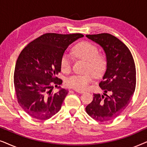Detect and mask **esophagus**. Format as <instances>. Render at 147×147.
<instances>
[{"mask_svg": "<svg viewBox=\"0 0 147 147\" xmlns=\"http://www.w3.org/2000/svg\"><path fill=\"white\" fill-rule=\"evenodd\" d=\"M74 91L78 92V93H80V94H83L84 93V91H82V90H76V89H74Z\"/></svg>", "mask_w": 147, "mask_h": 147, "instance_id": "esophagus-1", "label": "esophagus"}]
</instances>
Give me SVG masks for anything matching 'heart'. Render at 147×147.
<instances>
[{"label":"heart","mask_w":147,"mask_h":147,"mask_svg":"<svg viewBox=\"0 0 147 147\" xmlns=\"http://www.w3.org/2000/svg\"><path fill=\"white\" fill-rule=\"evenodd\" d=\"M98 52L97 47L88 41L81 42L74 47L72 53L74 57L86 61L85 71L87 74L74 75L67 78L65 82L67 86L76 90H86L93 80V76L99 78L103 75L107 67V60L105 55ZM60 63L64 73L71 71V61L67 54L62 56Z\"/></svg>","instance_id":"1"}]
</instances>
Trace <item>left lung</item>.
<instances>
[{
  "mask_svg": "<svg viewBox=\"0 0 147 147\" xmlns=\"http://www.w3.org/2000/svg\"><path fill=\"white\" fill-rule=\"evenodd\" d=\"M98 44L106 54L107 67L99 86L104 93L94 94L86 111L100 122L117 117L131 101L136 87V67L128 48L114 36L108 33L86 35Z\"/></svg>",
  "mask_w": 147,
  "mask_h": 147,
  "instance_id": "1",
  "label": "left lung"
}]
</instances>
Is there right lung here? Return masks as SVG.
Returning <instances> with one entry per match:
<instances>
[{
    "mask_svg": "<svg viewBox=\"0 0 147 147\" xmlns=\"http://www.w3.org/2000/svg\"><path fill=\"white\" fill-rule=\"evenodd\" d=\"M82 34L45 33L29 43L21 52L14 71V86L19 105L34 118L45 120L61 109L67 90L56 77L66 49ZM59 91L52 93L53 84Z\"/></svg>",
    "mask_w": 147,
    "mask_h": 147,
    "instance_id": "right-lung-1",
    "label": "right lung"
}]
</instances>
